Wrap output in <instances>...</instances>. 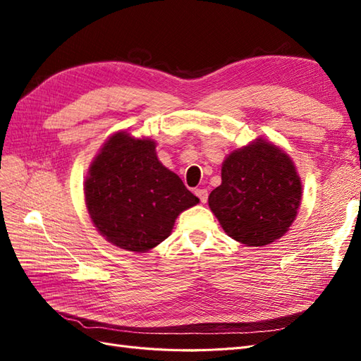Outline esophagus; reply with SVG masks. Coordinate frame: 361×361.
<instances>
[{"mask_svg": "<svg viewBox=\"0 0 361 361\" xmlns=\"http://www.w3.org/2000/svg\"><path fill=\"white\" fill-rule=\"evenodd\" d=\"M195 195H197V197L200 199V202H202V203H206V202H207V191H206L204 188L195 190Z\"/></svg>", "mask_w": 361, "mask_h": 361, "instance_id": "1", "label": "esophagus"}]
</instances>
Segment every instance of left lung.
<instances>
[{"mask_svg": "<svg viewBox=\"0 0 361 361\" xmlns=\"http://www.w3.org/2000/svg\"><path fill=\"white\" fill-rule=\"evenodd\" d=\"M301 197V178L290 157L259 137L226 157L221 185L207 203L232 239L247 247H265L289 231Z\"/></svg>", "mask_w": 361, "mask_h": 361, "instance_id": "8db88e82", "label": "left lung"}]
</instances>
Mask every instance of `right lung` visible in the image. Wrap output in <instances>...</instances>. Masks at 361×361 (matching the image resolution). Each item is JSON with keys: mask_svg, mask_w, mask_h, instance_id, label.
Masks as SVG:
<instances>
[{"mask_svg": "<svg viewBox=\"0 0 361 361\" xmlns=\"http://www.w3.org/2000/svg\"><path fill=\"white\" fill-rule=\"evenodd\" d=\"M85 207L108 243L147 253L173 231L174 221L200 200L157 155L150 137L118 130L93 158L84 182Z\"/></svg>", "mask_w": 361, "mask_h": 361, "instance_id": "right-lung-1", "label": "right lung"}]
</instances>
